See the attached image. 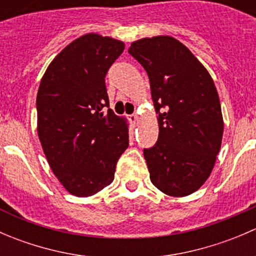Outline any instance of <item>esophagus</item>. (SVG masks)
I'll use <instances>...</instances> for the list:
<instances>
[{
    "label": "esophagus",
    "instance_id": "obj_1",
    "mask_svg": "<svg viewBox=\"0 0 256 256\" xmlns=\"http://www.w3.org/2000/svg\"><path fill=\"white\" fill-rule=\"evenodd\" d=\"M128 120H130L132 124H136L138 121V114H131V115L128 116Z\"/></svg>",
    "mask_w": 256,
    "mask_h": 256
}]
</instances>
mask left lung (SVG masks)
Listing matches in <instances>:
<instances>
[{"label":"left lung","mask_w":256,"mask_h":256,"mask_svg":"<svg viewBox=\"0 0 256 256\" xmlns=\"http://www.w3.org/2000/svg\"><path fill=\"white\" fill-rule=\"evenodd\" d=\"M128 53L148 76L158 114V140L144 148L151 182L166 194L184 197L207 180L220 150L216 85L192 52L168 36L136 40Z\"/></svg>","instance_id":"8db88e82"}]
</instances>
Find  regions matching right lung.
I'll use <instances>...</instances> for the list:
<instances>
[{
	"mask_svg": "<svg viewBox=\"0 0 256 256\" xmlns=\"http://www.w3.org/2000/svg\"><path fill=\"white\" fill-rule=\"evenodd\" d=\"M124 48L120 40L85 34L53 59L40 80L38 136L53 174L76 197L109 186L128 146V126L109 109L105 85Z\"/></svg>",
	"mask_w": 256,
	"mask_h": 256,
	"instance_id": "1",
	"label": "right lung"
}]
</instances>
